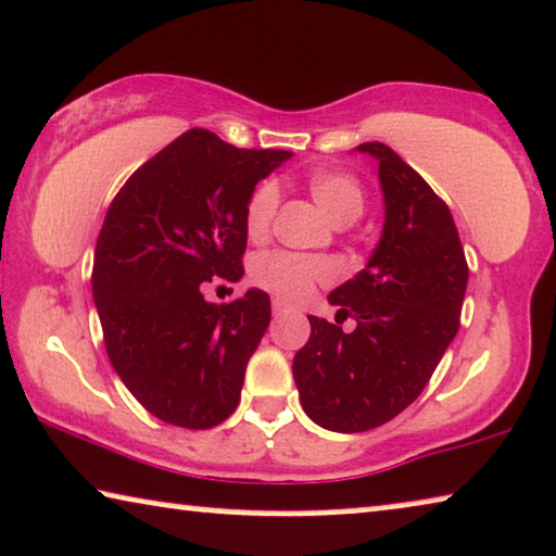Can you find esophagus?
<instances>
[{"instance_id":"1","label":"esophagus","mask_w":556,"mask_h":556,"mask_svg":"<svg viewBox=\"0 0 556 556\" xmlns=\"http://www.w3.org/2000/svg\"><path fill=\"white\" fill-rule=\"evenodd\" d=\"M286 311H288V303L280 301V298H273V313L280 316V313H286Z\"/></svg>"}]
</instances>
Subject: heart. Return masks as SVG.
Listing matches in <instances>:
<instances>
[{"instance_id": "b5f03b06", "label": "heart", "mask_w": 556, "mask_h": 556, "mask_svg": "<svg viewBox=\"0 0 556 556\" xmlns=\"http://www.w3.org/2000/svg\"><path fill=\"white\" fill-rule=\"evenodd\" d=\"M308 190L316 203L331 215L338 225H349L361 218L366 207L364 188L356 178L336 170H313L308 175ZM280 205V188L273 180H263L253 188L245 203V230L251 238H263L270 230ZM333 276V268L324 258L291 253L268 251L255 255L251 263V278L255 286L276 293L288 301H301L311 293V288Z\"/></svg>"}]
</instances>
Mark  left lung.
<instances>
[{"label":"left lung","instance_id":"8db88e82","mask_svg":"<svg viewBox=\"0 0 556 556\" xmlns=\"http://www.w3.org/2000/svg\"><path fill=\"white\" fill-rule=\"evenodd\" d=\"M378 163L386 220L366 268L331 291L336 324L308 316L293 358L303 412L328 431L376 429L414 404L458 331L469 280L452 213L389 144L364 142ZM349 315L357 328L343 334Z\"/></svg>","mask_w":556,"mask_h":556}]
</instances>
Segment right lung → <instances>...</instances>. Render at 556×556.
Segmentation results:
<instances>
[{
    "mask_svg": "<svg viewBox=\"0 0 556 556\" xmlns=\"http://www.w3.org/2000/svg\"><path fill=\"white\" fill-rule=\"evenodd\" d=\"M288 157L195 127L138 167L104 215L92 265L104 349L160 421L213 429L236 412L270 298L251 288L218 305L203 291L243 278L248 195Z\"/></svg>",
    "mask_w": 556,
    "mask_h": 556,
    "instance_id": "right-lung-1",
    "label": "right lung"
}]
</instances>
